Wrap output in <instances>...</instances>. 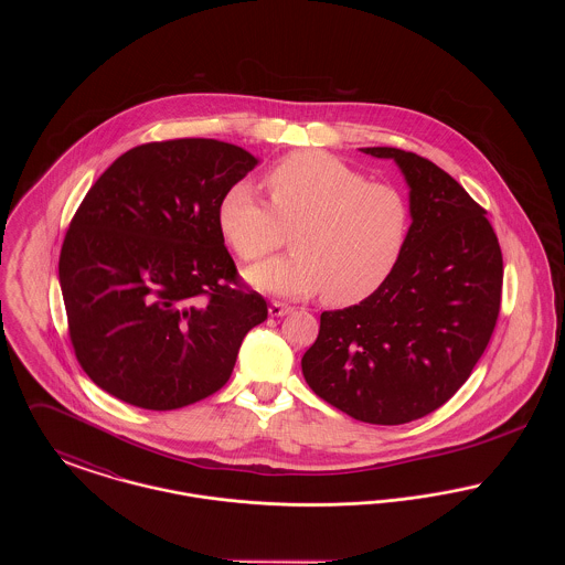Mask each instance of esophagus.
<instances>
[{
    "label": "esophagus",
    "mask_w": 565,
    "mask_h": 565,
    "mask_svg": "<svg viewBox=\"0 0 565 565\" xmlns=\"http://www.w3.org/2000/svg\"><path fill=\"white\" fill-rule=\"evenodd\" d=\"M292 311V307H288V305H284V302H270L269 305V316L270 318H281V316H286V313H290Z\"/></svg>",
    "instance_id": "1"
}]
</instances>
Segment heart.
I'll return each mask as SVG.
<instances>
[{
    "label": "heart",
    "mask_w": 565,
    "mask_h": 565,
    "mask_svg": "<svg viewBox=\"0 0 565 565\" xmlns=\"http://www.w3.org/2000/svg\"><path fill=\"white\" fill-rule=\"evenodd\" d=\"M265 186L270 205L243 182L217 205L220 233L245 263L263 260L295 231V254L247 270L252 286L281 296L322 292L323 302L350 307L375 295L396 269L411 224L396 186L371 182L318 150L277 162Z\"/></svg>",
    "instance_id": "1"
}]
</instances>
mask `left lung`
<instances>
[{"label":"left lung","mask_w":565,"mask_h":565,"mask_svg":"<svg viewBox=\"0 0 565 565\" xmlns=\"http://www.w3.org/2000/svg\"><path fill=\"white\" fill-rule=\"evenodd\" d=\"M411 189L403 256L375 295L323 311L302 375L353 419L401 426L430 415L466 383L500 316L504 263L484 210L438 164L398 148Z\"/></svg>","instance_id":"8db88e82"}]
</instances>
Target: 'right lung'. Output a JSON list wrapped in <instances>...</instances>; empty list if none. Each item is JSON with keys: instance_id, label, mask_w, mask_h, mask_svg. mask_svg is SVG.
I'll use <instances>...</instances> for the list:
<instances>
[{"instance_id": "obj_1", "label": "right lung", "mask_w": 565, "mask_h": 565, "mask_svg": "<svg viewBox=\"0 0 565 565\" xmlns=\"http://www.w3.org/2000/svg\"><path fill=\"white\" fill-rule=\"evenodd\" d=\"M256 162L217 139L152 141L86 192L58 281L82 371L114 398L173 411L212 396L243 337L267 320L217 226L222 194Z\"/></svg>"}]
</instances>
